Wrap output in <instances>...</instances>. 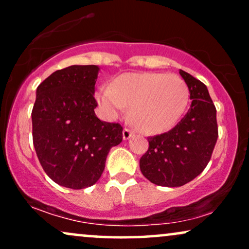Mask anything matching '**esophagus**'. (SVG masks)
<instances>
[{"label": "esophagus", "instance_id": "1", "mask_svg": "<svg viewBox=\"0 0 249 249\" xmlns=\"http://www.w3.org/2000/svg\"><path fill=\"white\" fill-rule=\"evenodd\" d=\"M133 134H134V131H133V130H131V128L125 127L124 131H123V138H124L125 141H126V139H130L131 137L133 136Z\"/></svg>", "mask_w": 249, "mask_h": 249}]
</instances>
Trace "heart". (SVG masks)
I'll use <instances>...</instances> for the list:
<instances>
[{
  "label": "heart",
  "mask_w": 249,
  "mask_h": 249,
  "mask_svg": "<svg viewBox=\"0 0 249 249\" xmlns=\"http://www.w3.org/2000/svg\"><path fill=\"white\" fill-rule=\"evenodd\" d=\"M190 91L174 73H124L111 87H102L97 99L110 116L131 107V119L142 133L157 134L172 128L187 107Z\"/></svg>",
  "instance_id": "heart-1"
}]
</instances>
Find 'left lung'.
<instances>
[{
  "label": "left lung",
  "mask_w": 249,
  "mask_h": 249,
  "mask_svg": "<svg viewBox=\"0 0 249 249\" xmlns=\"http://www.w3.org/2000/svg\"><path fill=\"white\" fill-rule=\"evenodd\" d=\"M192 104L168 132L148 137V150L141 158L142 176L165 187H178L198 177L211 160L216 139V108L207 87L180 70Z\"/></svg>",
  "instance_id": "left-lung-1"
}]
</instances>
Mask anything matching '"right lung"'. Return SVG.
Segmentation results:
<instances>
[{"instance_id":"1","label":"right lung","mask_w":249,"mask_h":249,"mask_svg":"<svg viewBox=\"0 0 249 249\" xmlns=\"http://www.w3.org/2000/svg\"><path fill=\"white\" fill-rule=\"evenodd\" d=\"M99 68L71 65L45 78L36 90L33 142L48 177L61 186L81 190L101 178L112 146L123 141V126L102 122L93 96Z\"/></svg>"}]
</instances>
